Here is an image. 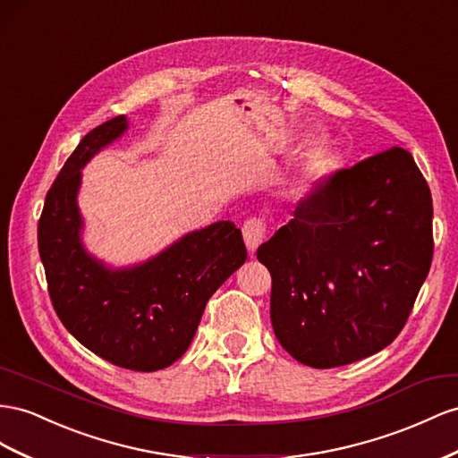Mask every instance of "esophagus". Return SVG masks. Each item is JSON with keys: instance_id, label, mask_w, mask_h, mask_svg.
<instances>
[{"instance_id": "obj_1", "label": "esophagus", "mask_w": 458, "mask_h": 458, "mask_svg": "<svg viewBox=\"0 0 458 458\" xmlns=\"http://www.w3.org/2000/svg\"><path fill=\"white\" fill-rule=\"evenodd\" d=\"M242 237H244V244H246V250L252 256L256 252V249L259 244L264 242L266 239V225L264 221L259 219H249L244 221L242 225Z\"/></svg>"}]
</instances>
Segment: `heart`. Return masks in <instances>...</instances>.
<instances>
[{
    "instance_id": "1",
    "label": "heart",
    "mask_w": 458,
    "mask_h": 458,
    "mask_svg": "<svg viewBox=\"0 0 458 458\" xmlns=\"http://www.w3.org/2000/svg\"><path fill=\"white\" fill-rule=\"evenodd\" d=\"M333 165V150L326 139H314L308 142L301 156L299 169L291 181V192L299 199L312 196Z\"/></svg>"
}]
</instances>
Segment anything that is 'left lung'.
Wrapping results in <instances>:
<instances>
[{"instance_id":"left-lung-1","label":"left lung","mask_w":458,"mask_h":458,"mask_svg":"<svg viewBox=\"0 0 458 458\" xmlns=\"http://www.w3.org/2000/svg\"><path fill=\"white\" fill-rule=\"evenodd\" d=\"M431 217L428 182L397 146L321 184L256 252L281 347L312 368L386 349L428 277Z\"/></svg>"}]
</instances>
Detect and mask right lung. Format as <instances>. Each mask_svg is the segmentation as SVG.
Returning a JSON list of instances; mask_svg holds the SVG:
<instances>
[{"label":"right lung","mask_w":458,"mask_h":458,"mask_svg":"<svg viewBox=\"0 0 458 458\" xmlns=\"http://www.w3.org/2000/svg\"><path fill=\"white\" fill-rule=\"evenodd\" d=\"M127 131V115L109 119L69 156L46 196L38 250L49 296L71 335L111 364L156 372L189 349L206 302L244 264L246 249L231 221L184 233L127 266L86 249L79 208L82 169Z\"/></svg>","instance_id":"right-lung-1"}]
</instances>
